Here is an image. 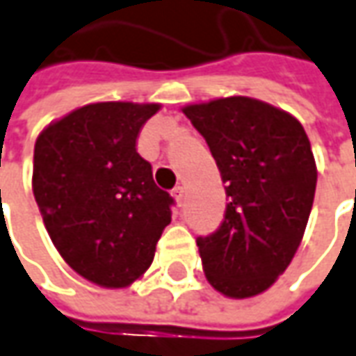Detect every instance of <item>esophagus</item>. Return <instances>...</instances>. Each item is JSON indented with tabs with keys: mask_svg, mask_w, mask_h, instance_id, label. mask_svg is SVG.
<instances>
[{
	"mask_svg": "<svg viewBox=\"0 0 356 356\" xmlns=\"http://www.w3.org/2000/svg\"><path fill=\"white\" fill-rule=\"evenodd\" d=\"M171 195H173V198H175L179 204H181V202H183V198H185V188L175 187V188H173V193H171Z\"/></svg>",
	"mask_w": 356,
	"mask_h": 356,
	"instance_id": "esophagus-1",
	"label": "esophagus"
}]
</instances>
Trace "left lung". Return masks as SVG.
I'll return each mask as SVG.
<instances>
[{
	"instance_id": "obj_1",
	"label": "left lung",
	"mask_w": 356,
	"mask_h": 356,
	"mask_svg": "<svg viewBox=\"0 0 356 356\" xmlns=\"http://www.w3.org/2000/svg\"><path fill=\"white\" fill-rule=\"evenodd\" d=\"M204 136L226 185L220 228L198 238L209 282L228 298L275 284L294 257L310 218L318 169L306 130L290 113L251 97L183 107Z\"/></svg>"
}]
</instances>
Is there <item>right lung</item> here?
Returning <instances> with one entry per match:
<instances>
[{"instance_id":"add662e5","label":"right lung","mask_w":356,"mask_h":356,"mask_svg":"<svg viewBox=\"0 0 356 356\" xmlns=\"http://www.w3.org/2000/svg\"><path fill=\"white\" fill-rule=\"evenodd\" d=\"M158 103H91L38 134L33 193L58 253L105 289L138 280L171 222L173 198L154 183L136 138Z\"/></svg>"}]
</instances>
